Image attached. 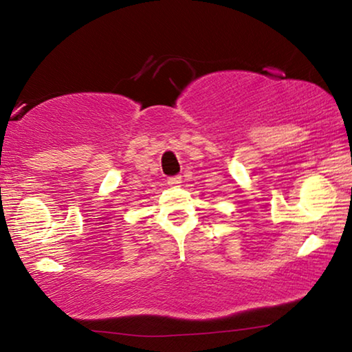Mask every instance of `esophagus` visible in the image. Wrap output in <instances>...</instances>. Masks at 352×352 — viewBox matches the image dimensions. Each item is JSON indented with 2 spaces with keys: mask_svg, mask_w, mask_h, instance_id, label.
<instances>
[{
  "mask_svg": "<svg viewBox=\"0 0 352 352\" xmlns=\"http://www.w3.org/2000/svg\"><path fill=\"white\" fill-rule=\"evenodd\" d=\"M181 179H182L181 176H171V177H168V184H170V186H179Z\"/></svg>",
  "mask_w": 352,
  "mask_h": 352,
  "instance_id": "obj_1",
  "label": "esophagus"
}]
</instances>
